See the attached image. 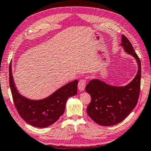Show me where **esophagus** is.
Segmentation results:
<instances>
[{"instance_id": "esophagus-1", "label": "esophagus", "mask_w": 151, "mask_h": 151, "mask_svg": "<svg viewBox=\"0 0 151 151\" xmlns=\"http://www.w3.org/2000/svg\"><path fill=\"white\" fill-rule=\"evenodd\" d=\"M86 87V81L84 80H80L78 83V89L80 91H83Z\"/></svg>"}]
</instances>
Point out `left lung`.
<instances>
[{
	"instance_id": "obj_1",
	"label": "left lung",
	"mask_w": 151,
	"mask_h": 151,
	"mask_svg": "<svg viewBox=\"0 0 151 151\" xmlns=\"http://www.w3.org/2000/svg\"><path fill=\"white\" fill-rule=\"evenodd\" d=\"M120 45L137 62L138 72L133 80L124 86H116L99 79H92L85 88L91 96V102L86 109L88 115L94 122L103 126H114L126 119L135 108L140 94V59L124 35L122 36Z\"/></svg>"
}]
</instances>
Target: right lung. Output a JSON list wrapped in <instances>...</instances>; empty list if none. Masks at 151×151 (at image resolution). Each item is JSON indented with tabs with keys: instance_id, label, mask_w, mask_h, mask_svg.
I'll list each match as a JSON object with an SVG mask.
<instances>
[{
	"instance_id": "right-lung-1",
	"label": "right lung",
	"mask_w": 151,
	"mask_h": 151,
	"mask_svg": "<svg viewBox=\"0 0 151 151\" xmlns=\"http://www.w3.org/2000/svg\"><path fill=\"white\" fill-rule=\"evenodd\" d=\"M78 81L67 83L50 96L39 100L29 99L21 94L16 87L9 66V84L16 109L25 122L36 127H46L56 122L63 114L67 101L78 93Z\"/></svg>"
}]
</instances>
